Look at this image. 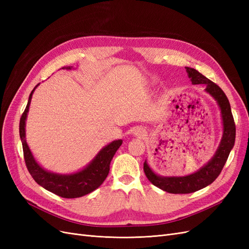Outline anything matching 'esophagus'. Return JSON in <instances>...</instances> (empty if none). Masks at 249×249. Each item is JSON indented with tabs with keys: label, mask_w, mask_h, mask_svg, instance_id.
<instances>
[{
	"label": "esophagus",
	"mask_w": 249,
	"mask_h": 249,
	"mask_svg": "<svg viewBox=\"0 0 249 249\" xmlns=\"http://www.w3.org/2000/svg\"><path fill=\"white\" fill-rule=\"evenodd\" d=\"M133 134H134V136L139 137V138H143V137L145 136L146 132H145L144 129H143V127H137V129L134 130Z\"/></svg>",
	"instance_id": "1"
}]
</instances>
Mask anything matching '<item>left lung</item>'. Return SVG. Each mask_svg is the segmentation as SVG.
<instances>
[{"label":"left lung","instance_id":"1","mask_svg":"<svg viewBox=\"0 0 249 249\" xmlns=\"http://www.w3.org/2000/svg\"><path fill=\"white\" fill-rule=\"evenodd\" d=\"M188 77L190 78L192 84H205L206 91L212 95L217 102L221 111L223 134L214 157L205 166H202L196 172L185 177H161L158 176L149 167L145 161L143 164V170L148 180L156 187L173 194H186L198 191L202 188L212 184L220 175V172L227 162L231 148L235 144L236 125L231 114V105L227 95L222 89L216 85L205 76H202L196 70L191 67H186Z\"/></svg>","mask_w":249,"mask_h":249}]
</instances>
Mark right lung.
I'll list each match as a JSON object with an SVG mask.
<instances>
[{
  "label": "right lung",
  "instance_id": "add662e5",
  "mask_svg": "<svg viewBox=\"0 0 249 249\" xmlns=\"http://www.w3.org/2000/svg\"><path fill=\"white\" fill-rule=\"evenodd\" d=\"M71 67H66V70H71ZM30 93L27 107L22 113L19 122V136L22 143V150H24V158L26 166L32 176L35 182L43 187L44 189L54 193L64 198H77L84 196V195L94 191L99 188L104 180L106 179L112 158L114 157L116 150L122 145L123 140H115L100 150V153L95 156L94 159L90 162L87 166L76 173L71 175H59L43 169L40 165L36 162L34 157L30 150L26 142V119L30 107V103L35 88Z\"/></svg>",
  "mask_w": 249,
  "mask_h": 249
}]
</instances>
